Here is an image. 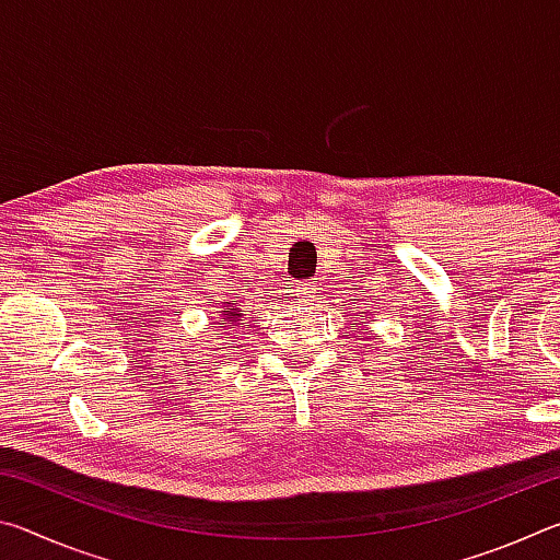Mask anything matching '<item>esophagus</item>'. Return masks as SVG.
<instances>
[{"label":"esophagus","mask_w":560,"mask_h":560,"mask_svg":"<svg viewBox=\"0 0 560 560\" xmlns=\"http://www.w3.org/2000/svg\"><path fill=\"white\" fill-rule=\"evenodd\" d=\"M293 296H296V301H311L316 296V287L311 281H299L296 287H293Z\"/></svg>","instance_id":"1"}]
</instances>
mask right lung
Instances as JSON below:
<instances>
[{"mask_svg": "<svg viewBox=\"0 0 560 560\" xmlns=\"http://www.w3.org/2000/svg\"><path fill=\"white\" fill-rule=\"evenodd\" d=\"M234 316H240L234 308L232 311H224V318H234Z\"/></svg>", "mask_w": 560, "mask_h": 560, "instance_id": "add662e5", "label": "right lung"}]
</instances>
